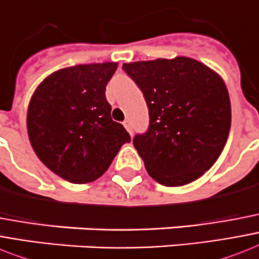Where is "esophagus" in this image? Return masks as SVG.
Returning <instances> with one entry per match:
<instances>
[{
  "mask_svg": "<svg viewBox=\"0 0 259 259\" xmlns=\"http://www.w3.org/2000/svg\"><path fill=\"white\" fill-rule=\"evenodd\" d=\"M123 126H125V129L127 130L130 134H133V130H132V125H130L129 121H125V122H123Z\"/></svg>",
  "mask_w": 259,
  "mask_h": 259,
  "instance_id": "obj_1",
  "label": "esophagus"
}]
</instances>
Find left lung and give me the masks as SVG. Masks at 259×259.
<instances>
[{
  "instance_id": "1",
  "label": "left lung",
  "mask_w": 259,
  "mask_h": 259,
  "mask_svg": "<svg viewBox=\"0 0 259 259\" xmlns=\"http://www.w3.org/2000/svg\"><path fill=\"white\" fill-rule=\"evenodd\" d=\"M122 69L149 109L148 130L133 138L149 176L163 186L201 177L224 150L232 123L222 78L186 57L123 64Z\"/></svg>"
}]
</instances>
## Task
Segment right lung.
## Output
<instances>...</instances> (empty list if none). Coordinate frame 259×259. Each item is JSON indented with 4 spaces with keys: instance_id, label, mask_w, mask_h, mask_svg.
Here are the masks:
<instances>
[{
    "instance_id": "1",
    "label": "right lung",
    "mask_w": 259,
    "mask_h": 259,
    "mask_svg": "<svg viewBox=\"0 0 259 259\" xmlns=\"http://www.w3.org/2000/svg\"><path fill=\"white\" fill-rule=\"evenodd\" d=\"M117 64L77 65L49 75L27 109V133L35 154L71 184L96 181L130 136L111 119L105 89Z\"/></svg>"
}]
</instances>
